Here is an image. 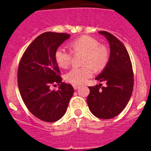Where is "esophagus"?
Masks as SVG:
<instances>
[{
    "instance_id": "obj_1",
    "label": "esophagus",
    "mask_w": 151,
    "mask_h": 151,
    "mask_svg": "<svg viewBox=\"0 0 151 151\" xmlns=\"http://www.w3.org/2000/svg\"><path fill=\"white\" fill-rule=\"evenodd\" d=\"M73 88L75 89V90H77V89L78 88L80 87V85H73Z\"/></svg>"
}]
</instances>
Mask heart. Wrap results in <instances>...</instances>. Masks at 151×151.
Returning a JSON list of instances; mask_svg holds the SVG:
<instances>
[{
	"mask_svg": "<svg viewBox=\"0 0 151 151\" xmlns=\"http://www.w3.org/2000/svg\"><path fill=\"white\" fill-rule=\"evenodd\" d=\"M70 47L74 52L85 53L84 58L85 66L76 67L66 75V80L70 83L79 85L85 82L93 75V67L96 70L104 69L107 63L109 55L106 49L100 46L95 38L84 35L72 41ZM54 58L57 65L66 69L70 65L72 54L64 47H60L54 53Z\"/></svg>",
	"mask_w": 151,
	"mask_h": 151,
	"instance_id": "heart-1",
	"label": "heart"
}]
</instances>
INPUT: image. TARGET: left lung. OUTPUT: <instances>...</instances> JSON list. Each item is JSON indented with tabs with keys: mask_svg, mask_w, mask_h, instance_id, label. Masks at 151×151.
<instances>
[{
	"mask_svg": "<svg viewBox=\"0 0 151 151\" xmlns=\"http://www.w3.org/2000/svg\"><path fill=\"white\" fill-rule=\"evenodd\" d=\"M99 33L110 44V54L106 66L95 79L106 82V86L100 89V84L88 87L87 103L93 115L109 119L118 116L127 105L132 94L134 76L130 57L123 44L107 32Z\"/></svg>",
	"mask_w": 151,
	"mask_h": 151,
	"instance_id": "8db88e82",
	"label": "left lung"
}]
</instances>
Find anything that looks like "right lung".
<instances>
[{
  "label": "right lung",
  "mask_w": 151,
  "mask_h": 151,
  "mask_svg": "<svg viewBox=\"0 0 151 151\" xmlns=\"http://www.w3.org/2000/svg\"><path fill=\"white\" fill-rule=\"evenodd\" d=\"M70 35L47 32L38 35L24 52L19 64L17 82L22 101L35 116L45 122L59 120L66 113L74 88L62 82L54 53ZM60 85L57 91L52 83Z\"/></svg>",
  "instance_id": "obj_1"
}]
</instances>
